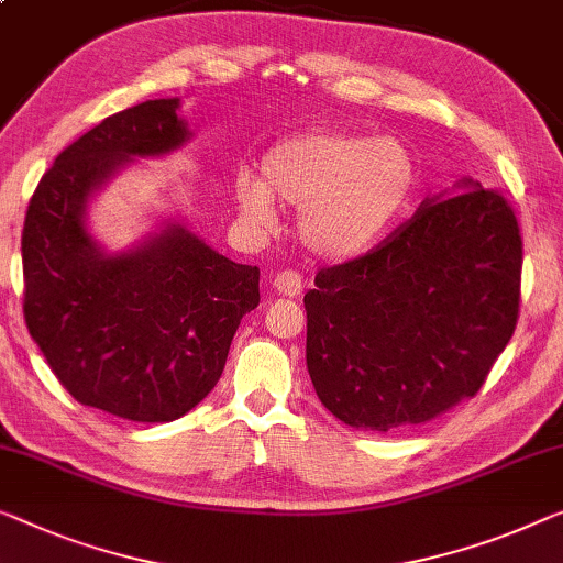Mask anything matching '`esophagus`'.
Listing matches in <instances>:
<instances>
[{"label":"esophagus","instance_id":"1","mask_svg":"<svg viewBox=\"0 0 563 563\" xmlns=\"http://www.w3.org/2000/svg\"><path fill=\"white\" fill-rule=\"evenodd\" d=\"M273 288L285 298H296L303 292V280H300V275L296 271H283L273 278Z\"/></svg>","mask_w":563,"mask_h":563}]
</instances>
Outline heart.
I'll list each match as a JSON object with an SVG mask.
<instances>
[{
	"instance_id": "obj_1",
	"label": "heart",
	"mask_w": 563,
	"mask_h": 563,
	"mask_svg": "<svg viewBox=\"0 0 563 563\" xmlns=\"http://www.w3.org/2000/svg\"><path fill=\"white\" fill-rule=\"evenodd\" d=\"M263 179H234L250 222L271 224L275 199L298 207V238L310 253L351 260L374 250L407 212L419 181L417 158L399 139L341 131L298 133L263 156Z\"/></svg>"
}]
</instances>
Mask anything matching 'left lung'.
<instances>
[{
  "label": "left lung",
  "instance_id": "obj_1",
  "mask_svg": "<svg viewBox=\"0 0 563 563\" xmlns=\"http://www.w3.org/2000/svg\"><path fill=\"white\" fill-rule=\"evenodd\" d=\"M521 265L514 209L463 179L372 253L318 273L303 303L321 405L356 430L389 432L473 397L516 331Z\"/></svg>",
  "mask_w": 563,
  "mask_h": 563
}]
</instances>
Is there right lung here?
<instances>
[{"label": "right lung", "mask_w": 563, "mask_h": 563, "mask_svg": "<svg viewBox=\"0 0 563 563\" xmlns=\"http://www.w3.org/2000/svg\"><path fill=\"white\" fill-rule=\"evenodd\" d=\"M179 98L108 115L42 176L22 230L24 321L80 405L131 422H172L220 382L242 316L260 303V271L232 263L181 220L108 253L88 205L136 158L191 139Z\"/></svg>", "instance_id": "1"}]
</instances>
